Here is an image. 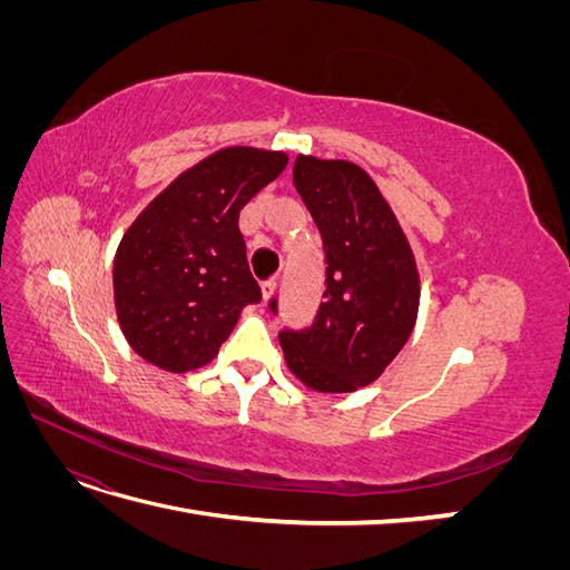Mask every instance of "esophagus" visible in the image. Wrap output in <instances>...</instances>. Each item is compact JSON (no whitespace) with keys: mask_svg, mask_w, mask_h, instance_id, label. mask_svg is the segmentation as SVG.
<instances>
[{"mask_svg":"<svg viewBox=\"0 0 570 570\" xmlns=\"http://www.w3.org/2000/svg\"><path fill=\"white\" fill-rule=\"evenodd\" d=\"M275 289H278V278H271V281H266V283L262 285V295H264L266 302L275 295Z\"/></svg>","mask_w":570,"mask_h":570,"instance_id":"34e87169","label":"esophagus"}]
</instances>
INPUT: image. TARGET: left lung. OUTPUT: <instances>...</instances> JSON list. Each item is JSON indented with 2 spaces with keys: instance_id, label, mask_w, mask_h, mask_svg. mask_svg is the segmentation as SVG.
<instances>
[{
  "instance_id": "8db88e82",
  "label": "left lung",
  "mask_w": 570,
  "mask_h": 570,
  "mask_svg": "<svg viewBox=\"0 0 570 570\" xmlns=\"http://www.w3.org/2000/svg\"><path fill=\"white\" fill-rule=\"evenodd\" d=\"M292 180L323 237L327 268L312 327L281 333L285 364L316 392H356L383 375L413 333L421 304L416 256L361 166L299 154Z\"/></svg>"
}]
</instances>
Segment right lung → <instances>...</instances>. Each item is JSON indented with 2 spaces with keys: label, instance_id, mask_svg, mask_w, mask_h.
<instances>
[{
  "label": "right lung",
  "instance_id": "obj_1",
  "mask_svg": "<svg viewBox=\"0 0 570 570\" xmlns=\"http://www.w3.org/2000/svg\"><path fill=\"white\" fill-rule=\"evenodd\" d=\"M285 166V151L223 147L130 223L114 256V304L135 354L168 373L216 358L243 308L262 299L239 212Z\"/></svg>",
  "mask_w": 570,
  "mask_h": 570
}]
</instances>
